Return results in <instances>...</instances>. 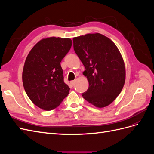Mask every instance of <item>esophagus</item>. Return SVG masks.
Listing matches in <instances>:
<instances>
[{
  "label": "esophagus",
  "mask_w": 154,
  "mask_h": 154,
  "mask_svg": "<svg viewBox=\"0 0 154 154\" xmlns=\"http://www.w3.org/2000/svg\"><path fill=\"white\" fill-rule=\"evenodd\" d=\"M75 80H72V81H71V84L73 86V85H74V84H75Z\"/></svg>",
  "instance_id": "34e87169"
}]
</instances>
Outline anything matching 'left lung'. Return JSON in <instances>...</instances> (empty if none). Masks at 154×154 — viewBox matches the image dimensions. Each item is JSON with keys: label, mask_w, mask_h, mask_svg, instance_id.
I'll list each match as a JSON object with an SVG mask.
<instances>
[{"label": "left lung", "mask_w": 154, "mask_h": 154, "mask_svg": "<svg viewBox=\"0 0 154 154\" xmlns=\"http://www.w3.org/2000/svg\"><path fill=\"white\" fill-rule=\"evenodd\" d=\"M74 50L84 66L88 88L83 98L97 108L109 105L122 92L125 82V67L116 44L100 33L73 38Z\"/></svg>", "instance_id": "left-lung-1"}]
</instances>
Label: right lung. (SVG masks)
I'll list each match as a JSON object with an SVG mask.
<instances>
[{
	"instance_id": "add662e5",
	"label": "right lung",
	"mask_w": 154,
	"mask_h": 154,
	"mask_svg": "<svg viewBox=\"0 0 154 154\" xmlns=\"http://www.w3.org/2000/svg\"><path fill=\"white\" fill-rule=\"evenodd\" d=\"M72 44L70 38L49 37L36 43L26 59L22 82L27 96L44 110L58 106L70 88L63 82L60 62Z\"/></svg>"
}]
</instances>
